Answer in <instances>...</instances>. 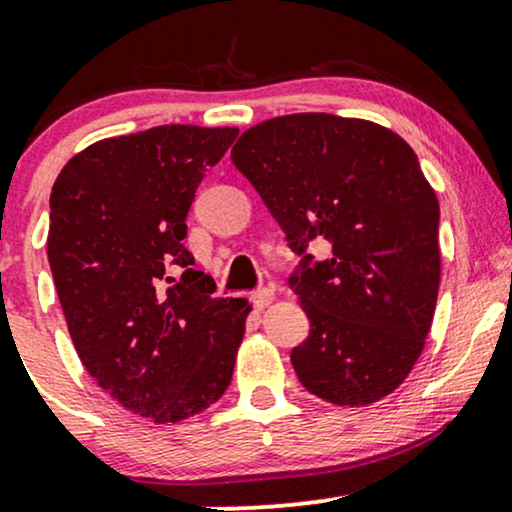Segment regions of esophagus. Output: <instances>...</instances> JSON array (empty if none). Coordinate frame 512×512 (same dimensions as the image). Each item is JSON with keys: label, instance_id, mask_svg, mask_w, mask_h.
Instances as JSON below:
<instances>
[{"label": "esophagus", "instance_id": "34e87169", "mask_svg": "<svg viewBox=\"0 0 512 512\" xmlns=\"http://www.w3.org/2000/svg\"><path fill=\"white\" fill-rule=\"evenodd\" d=\"M274 298H276V293H274V289H260V291H255L250 296V301L255 303V308H267V305H272L274 303Z\"/></svg>", "mask_w": 512, "mask_h": 512}]
</instances>
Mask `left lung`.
Segmentation results:
<instances>
[{
	"instance_id": "8db88e82",
	"label": "left lung",
	"mask_w": 512,
	"mask_h": 512,
	"mask_svg": "<svg viewBox=\"0 0 512 512\" xmlns=\"http://www.w3.org/2000/svg\"><path fill=\"white\" fill-rule=\"evenodd\" d=\"M231 158L303 255L325 262L291 286L310 337L291 351L308 392L366 407L395 392L424 351L440 286V207L414 149L358 117L296 113L245 129Z\"/></svg>"
}]
</instances>
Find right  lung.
<instances>
[{
  "label": "right lung",
  "instance_id": "1",
  "mask_svg": "<svg viewBox=\"0 0 512 512\" xmlns=\"http://www.w3.org/2000/svg\"><path fill=\"white\" fill-rule=\"evenodd\" d=\"M236 137L238 127L161 125L101 139L52 185L48 260L76 354L154 424L190 419L231 385L252 305L211 298L182 238L199 182Z\"/></svg>",
  "mask_w": 512,
  "mask_h": 512
}]
</instances>
